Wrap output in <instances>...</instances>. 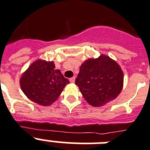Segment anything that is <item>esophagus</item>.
Returning a JSON list of instances; mask_svg holds the SVG:
<instances>
[{"label": "esophagus", "mask_w": 150, "mask_h": 150, "mask_svg": "<svg viewBox=\"0 0 150 150\" xmlns=\"http://www.w3.org/2000/svg\"><path fill=\"white\" fill-rule=\"evenodd\" d=\"M69 81H70V82H71V83H74V82H75V77L71 78V79H69Z\"/></svg>", "instance_id": "obj_1"}]
</instances>
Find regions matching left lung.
<instances>
[{
    "instance_id": "left-lung-1",
    "label": "left lung",
    "mask_w": 150,
    "mask_h": 150,
    "mask_svg": "<svg viewBox=\"0 0 150 150\" xmlns=\"http://www.w3.org/2000/svg\"><path fill=\"white\" fill-rule=\"evenodd\" d=\"M75 85L89 104L104 106L121 92L124 73L117 62L102 54L81 64Z\"/></svg>"
}]
</instances>
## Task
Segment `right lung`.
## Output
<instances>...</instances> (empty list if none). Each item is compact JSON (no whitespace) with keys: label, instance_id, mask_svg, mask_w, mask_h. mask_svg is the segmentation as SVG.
<instances>
[{"label":"right lung","instance_id":"right-lung-1","mask_svg":"<svg viewBox=\"0 0 150 150\" xmlns=\"http://www.w3.org/2000/svg\"><path fill=\"white\" fill-rule=\"evenodd\" d=\"M55 68L53 62L37 59L23 73L20 85L30 100L42 106H50L57 100L69 81Z\"/></svg>","mask_w":150,"mask_h":150}]
</instances>
